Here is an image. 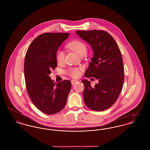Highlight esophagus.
Here are the masks:
<instances>
[{"instance_id": "34e87169", "label": "esophagus", "mask_w": 150, "mask_h": 150, "mask_svg": "<svg viewBox=\"0 0 150 150\" xmlns=\"http://www.w3.org/2000/svg\"><path fill=\"white\" fill-rule=\"evenodd\" d=\"M78 81V80H72L71 81L72 85H74L75 83H76Z\"/></svg>"}]
</instances>
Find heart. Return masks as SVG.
I'll return each instance as SVG.
<instances>
[{
    "mask_svg": "<svg viewBox=\"0 0 150 150\" xmlns=\"http://www.w3.org/2000/svg\"><path fill=\"white\" fill-rule=\"evenodd\" d=\"M67 47L75 52L80 56H84L86 53L87 48L86 44L80 40H74L67 44ZM56 61L58 64L64 62V52L61 50H58L56 54ZM67 74L72 78H78L80 75V69L76 67H70L67 70Z\"/></svg>",
    "mask_w": 150,
    "mask_h": 150,
    "instance_id": "obj_1",
    "label": "heart"
}]
</instances>
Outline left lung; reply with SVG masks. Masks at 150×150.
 <instances>
[{"label":"left lung","instance_id":"left-lung-1","mask_svg":"<svg viewBox=\"0 0 150 150\" xmlns=\"http://www.w3.org/2000/svg\"><path fill=\"white\" fill-rule=\"evenodd\" d=\"M76 33L91 45L94 52L92 62L84 76L98 80V83L94 87L91 86L89 81L82 80L84 85V103L94 111L106 110L114 104L123 86L124 74L121 52L113 37L105 31L95 30Z\"/></svg>","mask_w":150,"mask_h":150}]
</instances>
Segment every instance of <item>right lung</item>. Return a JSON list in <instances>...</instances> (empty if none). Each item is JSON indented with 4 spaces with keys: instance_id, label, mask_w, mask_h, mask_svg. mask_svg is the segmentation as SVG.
<instances>
[{
    "instance_id": "1",
    "label": "right lung",
    "mask_w": 150,
    "mask_h": 150,
    "mask_svg": "<svg viewBox=\"0 0 150 150\" xmlns=\"http://www.w3.org/2000/svg\"><path fill=\"white\" fill-rule=\"evenodd\" d=\"M69 36L60 33L41 34L31 43L25 57L28 93L36 107L45 114H55L64 108L71 88L70 80L55 83L50 76L57 67L56 52Z\"/></svg>"
}]
</instances>
